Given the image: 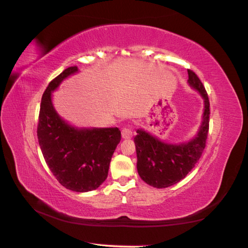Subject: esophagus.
<instances>
[{
	"mask_svg": "<svg viewBox=\"0 0 248 248\" xmlns=\"http://www.w3.org/2000/svg\"><path fill=\"white\" fill-rule=\"evenodd\" d=\"M122 136L124 139H131L133 136L132 130L129 128V126H124L122 131Z\"/></svg>",
	"mask_w": 248,
	"mask_h": 248,
	"instance_id": "1",
	"label": "esophagus"
}]
</instances>
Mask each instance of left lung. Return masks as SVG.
I'll use <instances>...</instances> for the list:
<instances>
[{"mask_svg": "<svg viewBox=\"0 0 248 248\" xmlns=\"http://www.w3.org/2000/svg\"><path fill=\"white\" fill-rule=\"evenodd\" d=\"M187 73L189 87L200 93L204 103L197 134L190 140L181 143L160 140L144 129H137L134 137L138 175L145 183L157 188L169 187L185 178L198 162L205 148L209 124L208 96L195 72L187 70Z\"/></svg>", "mask_w": 248, "mask_h": 248, "instance_id": "obj_1", "label": "left lung"}]
</instances>
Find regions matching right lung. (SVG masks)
<instances>
[{"label":"right lung","instance_id":"1","mask_svg":"<svg viewBox=\"0 0 248 248\" xmlns=\"http://www.w3.org/2000/svg\"><path fill=\"white\" fill-rule=\"evenodd\" d=\"M78 71L76 66L69 67L50 81L41 101L37 139L44 159L61 185L85 193L96 189L107 179L122 134L118 128H78L56 112L52 93Z\"/></svg>","mask_w":248,"mask_h":248}]
</instances>
